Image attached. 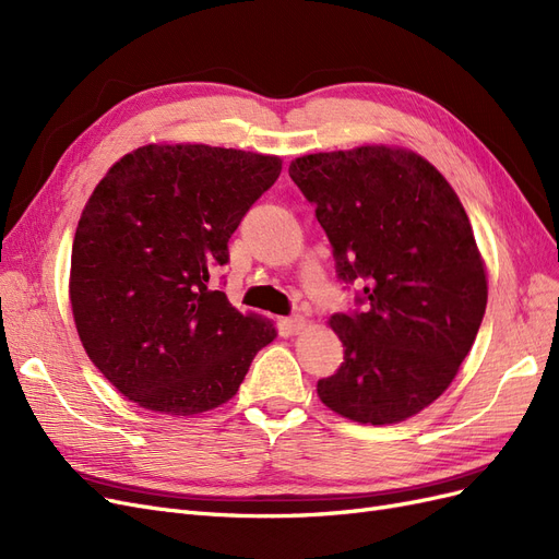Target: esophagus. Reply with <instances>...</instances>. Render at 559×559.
I'll return each instance as SVG.
<instances>
[{
	"instance_id": "obj_1",
	"label": "esophagus",
	"mask_w": 559,
	"mask_h": 559,
	"mask_svg": "<svg viewBox=\"0 0 559 559\" xmlns=\"http://www.w3.org/2000/svg\"><path fill=\"white\" fill-rule=\"evenodd\" d=\"M282 324H284V329L286 331H289V333H300L302 329H306V324H308V321H306V317H289V319H284L282 321Z\"/></svg>"
}]
</instances>
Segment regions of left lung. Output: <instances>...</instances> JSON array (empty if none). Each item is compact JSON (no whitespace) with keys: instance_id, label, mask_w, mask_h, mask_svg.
Masks as SVG:
<instances>
[{"instance_id":"8db88e82","label":"left lung","mask_w":559,"mask_h":559,"mask_svg":"<svg viewBox=\"0 0 559 559\" xmlns=\"http://www.w3.org/2000/svg\"><path fill=\"white\" fill-rule=\"evenodd\" d=\"M289 175L329 235L337 277L366 282L361 312L329 319L345 361L317 394L359 425H399L450 386L485 314V261L464 205L403 146L308 154Z\"/></svg>"}]
</instances>
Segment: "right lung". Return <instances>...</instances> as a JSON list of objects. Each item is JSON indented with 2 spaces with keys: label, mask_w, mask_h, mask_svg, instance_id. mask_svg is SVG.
I'll return each mask as SVG.
<instances>
[{
  "label": "right lung",
  "mask_w": 559,
  "mask_h": 559,
  "mask_svg": "<svg viewBox=\"0 0 559 559\" xmlns=\"http://www.w3.org/2000/svg\"><path fill=\"white\" fill-rule=\"evenodd\" d=\"M280 173V156L158 142L130 151L95 186L72 245V314L91 361L140 408H218L277 337L273 321L242 314L207 282Z\"/></svg>",
  "instance_id": "add662e5"
}]
</instances>
